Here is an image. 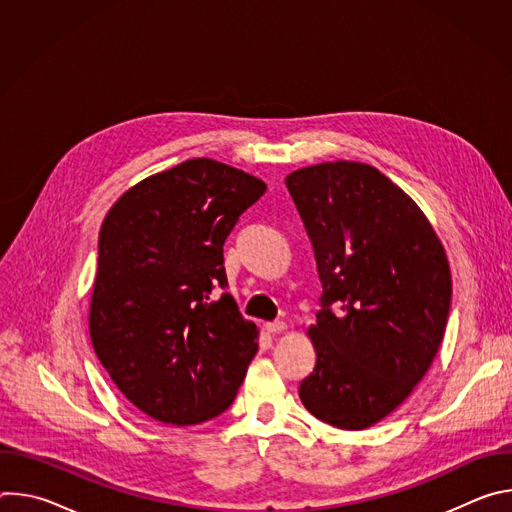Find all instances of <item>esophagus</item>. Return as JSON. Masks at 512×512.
Returning a JSON list of instances; mask_svg holds the SVG:
<instances>
[{
	"label": "esophagus",
	"instance_id": "34e87169",
	"mask_svg": "<svg viewBox=\"0 0 512 512\" xmlns=\"http://www.w3.org/2000/svg\"><path fill=\"white\" fill-rule=\"evenodd\" d=\"M287 328V324L283 322V320H275V322H267L265 324V330L269 332V334H279V332H283Z\"/></svg>",
	"mask_w": 512,
	"mask_h": 512
}]
</instances>
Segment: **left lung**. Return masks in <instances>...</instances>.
I'll list each match as a JSON object with an SVG mask.
<instances>
[{
	"label": "left lung",
	"instance_id": "1",
	"mask_svg": "<svg viewBox=\"0 0 512 512\" xmlns=\"http://www.w3.org/2000/svg\"><path fill=\"white\" fill-rule=\"evenodd\" d=\"M285 186L322 281L308 330L316 367L300 399L334 427H371L411 395L442 344L446 251L419 206L373 166L326 162L291 172Z\"/></svg>",
	"mask_w": 512,
	"mask_h": 512
}]
</instances>
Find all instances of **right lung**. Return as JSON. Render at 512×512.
Listing matches in <instances>:
<instances>
[{"label": "right lung", "mask_w": 512, "mask_h": 512, "mask_svg": "<svg viewBox=\"0 0 512 512\" xmlns=\"http://www.w3.org/2000/svg\"><path fill=\"white\" fill-rule=\"evenodd\" d=\"M265 190L243 170L196 158L141 180L105 216L91 340L145 415L194 425L235 401L259 332L221 294L223 245Z\"/></svg>", "instance_id": "obj_1"}]
</instances>
